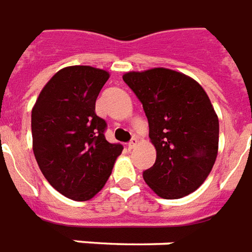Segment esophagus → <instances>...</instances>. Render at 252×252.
I'll return each mask as SVG.
<instances>
[{
	"mask_svg": "<svg viewBox=\"0 0 252 252\" xmlns=\"http://www.w3.org/2000/svg\"><path fill=\"white\" fill-rule=\"evenodd\" d=\"M137 144H138V139L133 138L127 144V149H128V150H131V149H134V148H135V146H137Z\"/></svg>",
	"mask_w": 252,
	"mask_h": 252,
	"instance_id": "obj_1",
	"label": "esophagus"
}]
</instances>
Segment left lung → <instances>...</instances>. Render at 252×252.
I'll use <instances>...</instances> for the list:
<instances>
[{"label":"left lung","instance_id":"obj_1","mask_svg":"<svg viewBox=\"0 0 252 252\" xmlns=\"http://www.w3.org/2000/svg\"><path fill=\"white\" fill-rule=\"evenodd\" d=\"M144 106L156 162L145 183L162 199H181L201 187L219 150V118L194 79L157 67L124 73Z\"/></svg>","mask_w":252,"mask_h":252}]
</instances>
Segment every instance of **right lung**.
Here are the masks:
<instances>
[{
  "mask_svg": "<svg viewBox=\"0 0 252 252\" xmlns=\"http://www.w3.org/2000/svg\"><path fill=\"white\" fill-rule=\"evenodd\" d=\"M110 78L106 69L69 65L49 79L32 108V148L38 168L58 192L93 199L107 183L122 145L104 138L95 102Z\"/></svg>",
  "mask_w": 252,
  "mask_h": 252,
  "instance_id": "obj_1",
  "label": "right lung"
}]
</instances>
